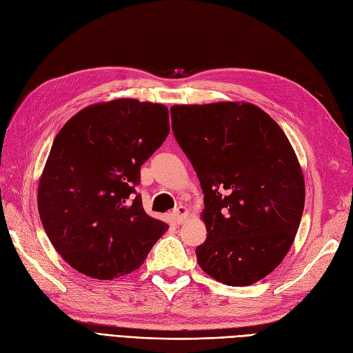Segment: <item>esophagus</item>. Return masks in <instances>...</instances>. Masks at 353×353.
Segmentation results:
<instances>
[{"label": "esophagus", "mask_w": 353, "mask_h": 353, "mask_svg": "<svg viewBox=\"0 0 353 353\" xmlns=\"http://www.w3.org/2000/svg\"><path fill=\"white\" fill-rule=\"evenodd\" d=\"M172 216H174L176 223H182L188 216V209L185 208V205H178V208L172 212Z\"/></svg>", "instance_id": "obj_1"}]
</instances>
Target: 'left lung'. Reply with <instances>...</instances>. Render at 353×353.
I'll list each match as a JSON object with an SVG mask.
<instances>
[{"instance_id":"obj_1","label":"left lung","mask_w":353,"mask_h":353,"mask_svg":"<svg viewBox=\"0 0 353 353\" xmlns=\"http://www.w3.org/2000/svg\"><path fill=\"white\" fill-rule=\"evenodd\" d=\"M171 118L204 194L200 267L229 286L261 281L292 247L305 204L292 145L269 114L247 102L174 105Z\"/></svg>"}]
</instances>
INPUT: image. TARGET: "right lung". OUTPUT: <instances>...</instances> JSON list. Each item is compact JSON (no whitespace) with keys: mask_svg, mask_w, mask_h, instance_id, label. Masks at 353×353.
Returning a JSON list of instances; mask_svg holds the SVG:
<instances>
[{"mask_svg":"<svg viewBox=\"0 0 353 353\" xmlns=\"http://www.w3.org/2000/svg\"><path fill=\"white\" fill-rule=\"evenodd\" d=\"M169 134L161 103L117 99L59 130L38 188L45 232L74 270L98 281L137 270L168 229L143 209L140 166Z\"/></svg>","mask_w":353,"mask_h":353,"instance_id":"add662e5","label":"right lung"}]
</instances>
